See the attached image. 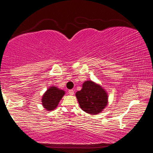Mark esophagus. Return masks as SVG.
<instances>
[{
	"instance_id": "esophagus-1",
	"label": "esophagus",
	"mask_w": 153,
	"mask_h": 153,
	"mask_svg": "<svg viewBox=\"0 0 153 153\" xmlns=\"http://www.w3.org/2000/svg\"><path fill=\"white\" fill-rule=\"evenodd\" d=\"M68 92H69V94H70V95H74V90H69V91H68Z\"/></svg>"
}]
</instances>
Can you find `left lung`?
I'll return each mask as SVG.
<instances>
[{"label": "left lung", "instance_id": "1", "mask_svg": "<svg viewBox=\"0 0 153 153\" xmlns=\"http://www.w3.org/2000/svg\"><path fill=\"white\" fill-rule=\"evenodd\" d=\"M82 109L90 115H98L108 104V94L106 90L92 80L83 83L82 88L76 93Z\"/></svg>", "mask_w": 153, "mask_h": 153}]
</instances>
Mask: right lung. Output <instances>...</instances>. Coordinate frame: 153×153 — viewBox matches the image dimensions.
I'll use <instances>...</instances> for the list:
<instances>
[{"mask_svg": "<svg viewBox=\"0 0 153 153\" xmlns=\"http://www.w3.org/2000/svg\"><path fill=\"white\" fill-rule=\"evenodd\" d=\"M65 94L64 90L56 86H51L45 92L42 97V105L48 111L55 110L59 102Z\"/></svg>", "mask_w": 153, "mask_h": 153, "instance_id": "add662e5", "label": "right lung"}]
</instances>
